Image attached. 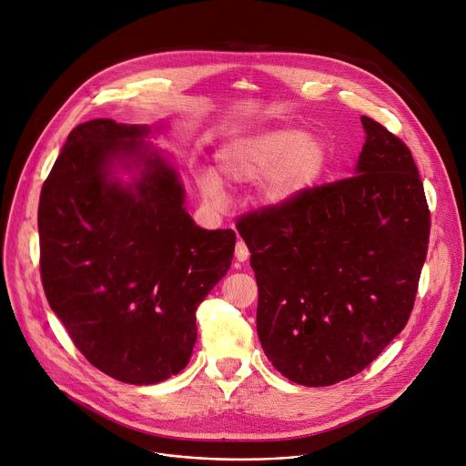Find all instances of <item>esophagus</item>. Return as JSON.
<instances>
[{
	"label": "esophagus",
	"mask_w": 466,
	"mask_h": 466,
	"mask_svg": "<svg viewBox=\"0 0 466 466\" xmlns=\"http://www.w3.org/2000/svg\"><path fill=\"white\" fill-rule=\"evenodd\" d=\"M248 255H250V252H248L245 241L238 239V243H236V260L238 262H245L248 258Z\"/></svg>",
	"instance_id": "1"
}]
</instances>
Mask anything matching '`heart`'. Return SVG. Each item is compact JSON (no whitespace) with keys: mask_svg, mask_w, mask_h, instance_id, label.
<instances>
[{"mask_svg":"<svg viewBox=\"0 0 466 466\" xmlns=\"http://www.w3.org/2000/svg\"><path fill=\"white\" fill-rule=\"evenodd\" d=\"M329 147L299 128H275L239 137L221 148L218 161L221 175L232 184L260 182V200L282 208L310 193L329 168ZM197 186L211 206L227 202V189L214 168H198Z\"/></svg>","mask_w":466,"mask_h":466,"instance_id":"b5f03b06","label":"heart"}]
</instances>
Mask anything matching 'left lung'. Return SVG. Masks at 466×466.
Wrapping results in <instances>:
<instances>
[{"label":"left lung","instance_id":"8db88e82","mask_svg":"<svg viewBox=\"0 0 466 466\" xmlns=\"http://www.w3.org/2000/svg\"><path fill=\"white\" fill-rule=\"evenodd\" d=\"M355 177L238 221L258 284L257 330L289 380L329 387L403 330L430 243V209L407 145L360 116Z\"/></svg>","mask_w":466,"mask_h":466}]
</instances>
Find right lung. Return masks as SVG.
<instances>
[{
	"label": "right lung",
	"mask_w": 466,
	"mask_h": 466,
	"mask_svg": "<svg viewBox=\"0 0 466 466\" xmlns=\"http://www.w3.org/2000/svg\"><path fill=\"white\" fill-rule=\"evenodd\" d=\"M152 130L111 118L70 132L38 202L40 277L72 342L128 385L182 371L197 307L230 269L234 230H204ZM118 167L133 173L124 185Z\"/></svg>",
	"instance_id": "1"
}]
</instances>
